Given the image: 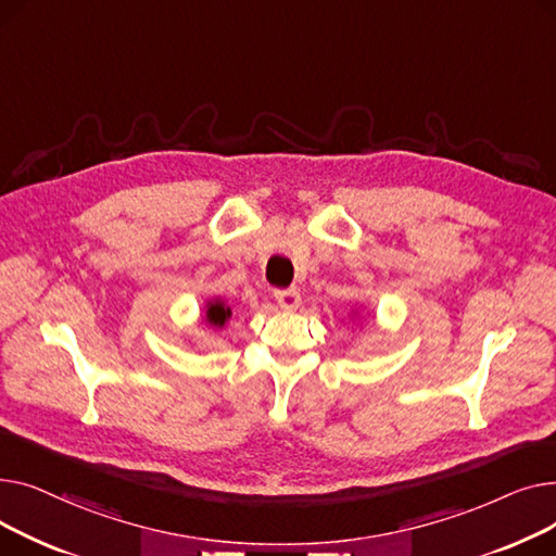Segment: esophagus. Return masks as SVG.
I'll list each match as a JSON object with an SVG mask.
<instances>
[{"label": "esophagus", "mask_w": 556, "mask_h": 556, "mask_svg": "<svg viewBox=\"0 0 556 556\" xmlns=\"http://www.w3.org/2000/svg\"><path fill=\"white\" fill-rule=\"evenodd\" d=\"M273 295H275L277 304H279L281 308H286V311H293V308H298V306H300V302H302V298H300V290H298V288H277Z\"/></svg>", "instance_id": "1"}]
</instances>
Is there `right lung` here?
I'll return each instance as SVG.
<instances>
[{
  "label": "right lung",
  "mask_w": 556,
  "mask_h": 556,
  "mask_svg": "<svg viewBox=\"0 0 556 556\" xmlns=\"http://www.w3.org/2000/svg\"><path fill=\"white\" fill-rule=\"evenodd\" d=\"M231 315V311L225 306V304H220V302H214V304H210V308H207V319H210V325H214V327H223L225 325V319Z\"/></svg>",
  "instance_id": "add662e5"
}]
</instances>
